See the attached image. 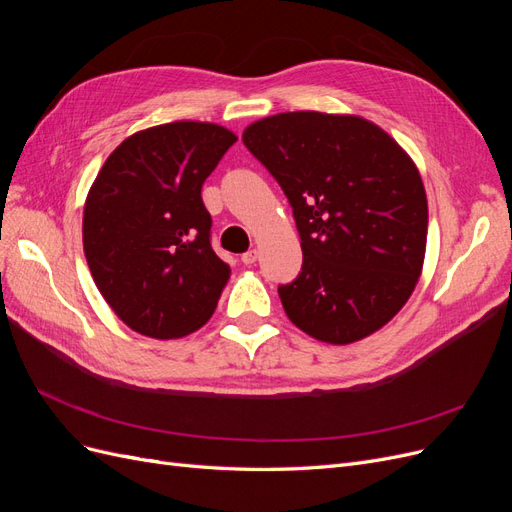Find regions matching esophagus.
Segmentation results:
<instances>
[{
  "label": "esophagus",
  "mask_w": 512,
  "mask_h": 512,
  "mask_svg": "<svg viewBox=\"0 0 512 512\" xmlns=\"http://www.w3.org/2000/svg\"><path fill=\"white\" fill-rule=\"evenodd\" d=\"M256 260H258V250H250V252H245V254L241 256V262H243V265H247V267L254 265Z\"/></svg>",
  "instance_id": "obj_1"
}]
</instances>
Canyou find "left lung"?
Listing matches in <instances>:
<instances>
[{
  "label": "left lung",
  "instance_id": "8db88e82",
  "mask_svg": "<svg viewBox=\"0 0 512 512\" xmlns=\"http://www.w3.org/2000/svg\"><path fill=\"white\" fill-rule=\"evenodd\" d=\"M243 143L282 185L301 237V273L277 288L286 316L339 346L382 329L425 260L427 196L408 153L376 123L318 111L254 121Z\"/></svg>",
  "mask_w": 512,
  "mask_h": 512
}]
</instances>
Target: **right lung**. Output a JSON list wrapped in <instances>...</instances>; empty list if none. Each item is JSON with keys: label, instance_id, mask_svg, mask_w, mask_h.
I'll list each match as a JSON object with an SVG mask.
<instances>
[{"label": "right lung", "instance_id": "obj_1", "mask_svg": "<svg viewBox=\"0 0 512 512\" xmlns=\"http://www.w3.org/2000/svg\"><path fill=\"white\" fill-rule=\"evenodd\" d=\"M235 143L218 123H162L128 136L100 168L85 200L83 250L132 331L183 337L218 307L230 267L211 247L200 190Z\"/></svg>", "mask_w": 512, "mask_h": 512}]
</instances>
